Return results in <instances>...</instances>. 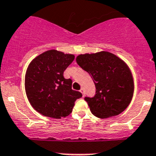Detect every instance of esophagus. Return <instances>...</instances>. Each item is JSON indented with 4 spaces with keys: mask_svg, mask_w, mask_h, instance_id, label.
<instances>
[{
    "mask_svg": "<svg viewBox=\"0 0 156 156\" xmlns=\"http://www.w3.org/2000/svg\"><path fill=\"white\" fill-rule=\"evenodd\" d=\"M80 91L81 92V93H82V94H83V96H84V90H83V88H81L80 90Z\"/></svg>",
    "mask_w": 156,
    "mask_h": 156,
    "instance_id": "obj_1",
    "label": "esophagus"
}]
</instances>
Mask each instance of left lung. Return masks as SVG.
Returning a JSON list of instances; mask_svg holds the SVG:
<instances>
[{"label": "left lung", "mask_w": 156, "mask_h": 156, "mask_svg": "<svg viewBox=\"0 0 156 156\" xmlns=\"http://www.w3.org/2000/svg\"><path fill=\"white\" fill-rule=\"evenodd\" d=\"M76 60L94 83L96 94L84 99L95 116H115L127 108L134 84L131 71L124 61L108 51L80 55Z\"/></svg>", "instance_id": "left-lung-1"}]
</instances>
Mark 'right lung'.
Instances as JSON below:
<instances>
[{"instance_id": "add662e5", "label": "right lung", "mask_w": 156, "mask_h": 156, "mask_svg": "<svg viewBox=\"0 0 156 156\" xmlns=\"http://www.w3.org/2000/svg\"><path fill=\"white\" fill-rule=\"evenodd\" d=\"M74 55L49 50L32 60L25 76V89L32 107L44 116L60 119L69 115L82 94L72 90V80L63 73Z\"/></svg>"}]
</instances>
